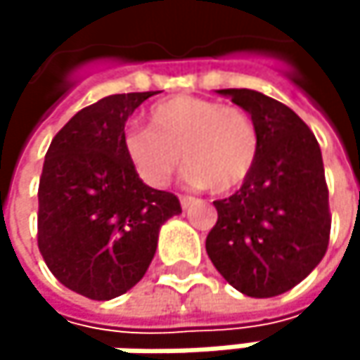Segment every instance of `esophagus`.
<instances>
[{"label": "esophagus", "instance_id": "1", "mask_svg": "<svg viewBox=\"0 0 360 360\" xmlns=\"http://www.w3.org/2000/svg\"><path fill=\"white\" fill-rule=\"evenodd\" d=\"M179 202H181V208H183V210H187V208L193 204V198H191V195H181Z\"/></svg>", "mask_w": 360, "mask_h": 360}]
</instances>
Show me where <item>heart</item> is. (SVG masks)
Masks as SVG:
<instances>
[{"label":"heart","mask_w":360,"mask_h":360,"mask_svg":"<svg viewBox=\"0 0 360 360\" xmlns=\"http://www.w3.org/2000/svg\"><path fill=\"white\" fill-rule=\"evenodd\" d=\"M122 148L137 177L150 187H165L183 160L191 185L225 193L250 175L258 131L250 114L238 106L173 96L150 110L148 129L124 131Z\"/></svg>","instance_id":"b5f03b06"}]
</instances>
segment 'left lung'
I'll return each mask as SVG.
<instances>
[{
	"label": "left lung",
	"instance_id": "8db88e82",
	"mask_svg": "<svg viewBox=\"0 0 360 360\" xmlns=\"http://www.w3.org/2000/svg\"><path fill=\"white\" fill-rule=\"evenodd\" d=\"M252 116L258 154L244 185L214 200L206 252L217 271L252 298L298 285L325 256L331 214L321 148L285 104L252 91L219 89Z\"/></svg>",
	"mask_w": 360,
	"mask_h": 360
}]
</instances>
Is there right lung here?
Returning a JSON list of instances; mask_svg holds the SVG:
<instances>
[{
    "mask_svg": "<svg viewBox=\"0 0 360 360\" xmlns=\"http://www.w3.org/2000/svg\"><path fill=\"white\" fill-rule=\"evenodd\" d=\"M156 91L116 94L79 110L51 139L39 179L37 244L68 290L110 300L148 271L179 198L137 177L122 148L124 122Z\"/></svg>",
    "mask_w": 360,
    "mask_h": 360,
    "instance_id": "right-lung-1",
    "label": "right lung"
}]
</instances>
